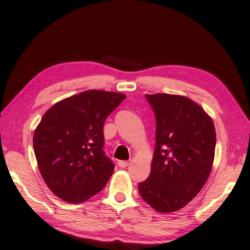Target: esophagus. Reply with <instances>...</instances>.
I'll use <instances>...</instances> for the list:
<instances>
[{
    "label": "esophagus",
    "instance_id": "1",
    "mask_svg": "<svg viewBox=\"0 0 250 250\" xmlns=\"http://www.w3.org/2000/svg\"><path fill=\"white\" fill-rule=\"evenodd\" d=\"M128 165H130V161H125V160L118 161V166L122 167V168H125V167H127Z\"/></svg>",
    "mask_w": 250,
    "mask_h": 250
}]
</instances>
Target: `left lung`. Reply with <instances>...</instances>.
I'll return each instance as SVG.
<instances>
[{"label":"left lung","mask_w":250,"mask_h":250,"mask_svg":"<svg viewBox=\"0 0 250 250\" xmlns=\"http://www.w3.org/2000/svg\"><path fill=\"white\" fill-rule=\"evenodd\" d=\"M157 133L151 173L138 185L140 195L159 213L181 209L206 184L215 155L213 119L188 97L146 95Z\"/></svg>","instance_id":"8db88e82"}]
</instances>
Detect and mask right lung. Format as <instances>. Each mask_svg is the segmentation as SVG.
<instances>
[{
  "label": "right lung",
  "mask_w": 250,
  "mask_h": 250,
  "mask_svg": "<svg viewBox=\"0 0 250 250\" xmlns=\"http://www.w3.org/2000/svg\"><path fill=\"white\" fill-rule=\"evenodd\" d=\"M125 98L124 93L87 90L44 113L34 133V151L43 180L63 201H86L112 175L114 165L103 151V127Z\"/></svg>",
  "instance_id": "1"
}]
</instances>
